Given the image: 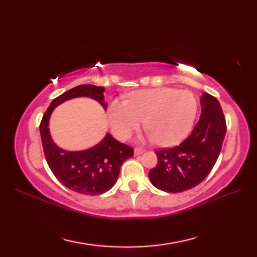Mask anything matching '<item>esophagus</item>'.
I'll list each match as a JSON object with an SVG mask.
<instances>
[{"label": "esophagus", "mask_w": 257, "mask_h": 257, "mask_svg": "<svg viewBox=\"0 0 257 257\" xmlns=\"http://www.w3.org/2000/svg\"><path fill=\"white\" fill-rule=\"evenodd\" d=\"M144 152H145V150L143 148H136L135 151H134V155L135 156H139L141 154H144Z\"/></svg>", "instance_id": "34e87169"}]
</instances>
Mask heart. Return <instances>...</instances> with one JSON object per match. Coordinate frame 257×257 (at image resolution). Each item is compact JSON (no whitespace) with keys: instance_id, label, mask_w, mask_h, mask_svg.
Here are the masks:
<instances>
[{"instance_id":"b5f03b06","label":"heart","mask_w":257,"mask_h":257,"mask_svg":"<svg viewBox=\"0 0 257 257\" xmlns=\"http://www.w3.org/2000/svg\"><path fill=\"white\" fill-rule=\"evenodd\" d=\"M198 101L190 90L170 87L134 91L128 100L113 99L108 106V120L119 139L129 137L144 122L150 129L148 137L161 146H174L192 129Z\"/></svg>"}]
</instances>
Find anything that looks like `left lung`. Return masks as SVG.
<instances>
[{"label": "left lung", "mask_w": 257, "mask_h": 257, "mask_svg": "<svg viewBox=\"0 0 257 257\" xmlns=\"http://www.w3.org/2000/svg\"><path fill=\"white\" fill-rule=\"evenodd\" d=\"M200 103V120L189 137L174 148L156 151L158 163L149 178L157 189L183 192L203 181L214 167L226 133L224 114L220 102L207 92Z\"/></svg>", "instance_id": "8db88e82"}]
</instances>
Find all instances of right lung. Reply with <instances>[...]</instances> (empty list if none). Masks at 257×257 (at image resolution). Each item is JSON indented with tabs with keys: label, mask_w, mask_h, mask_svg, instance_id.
<instances>
[{
	"label": "right lung",
	"mask_w": 257,
	"mask_h": 257,
	"mask_svg": "<svg viewBox=\"0 0 257 257\" xmlns=\"http://www.w3.org/2000/svg\"><path fill=\"white\" fill-rule=\"evenodd\" d=\"M103 92V87L94 85L74 87L51 102L40 125L44 155L54 176L66 188L86 195H98L110 190L117 182L120 167L134 156V149L119 143L107 133L91 148L79 151L65 150L54 143L50 132V119L57 106L79 97L91 98L106 110L107 102Z\"/></svg>",
	"instance_id": "right-lung-1"
}]
</instances>
